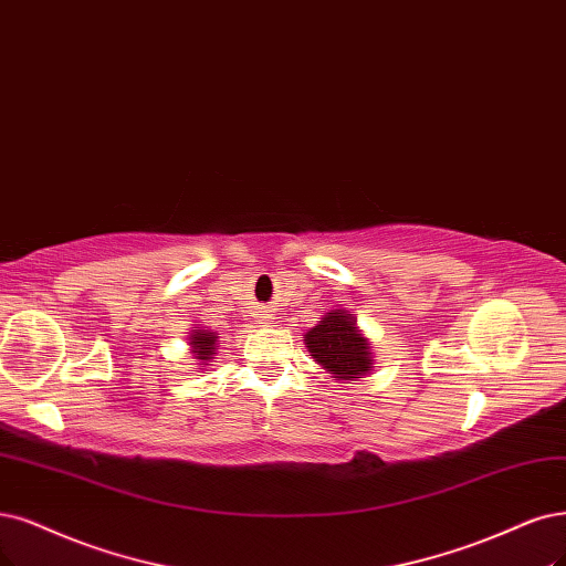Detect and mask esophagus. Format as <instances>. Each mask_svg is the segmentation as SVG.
Listing matches in <instances>:
<instances>
[{
	"instance_id": "1",
	"label": "esophagus",
	"mask_w": 566,
	"mask_h": 566,
	"mask_svg": "<svg viewBox=\"0 0 566 566\" xmlns=\"http://www.w3.org/2000/svg\"><path fill=\"white\" fill-rule=\"evenodd\" d=\"M270 319H272V317H270V315H265V317H263V322H261V324H268V322H270Z\"/></svg>"
}]
</instances>
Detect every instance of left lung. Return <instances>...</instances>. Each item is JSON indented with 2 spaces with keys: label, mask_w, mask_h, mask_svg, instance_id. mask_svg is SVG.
Returning a JSON list of instances; mask_svg holds the SVG:
<instances>
[{
  "label": "left lung",
  "mask_w": 566,
  "mask_h": 566,
  "mask_svg": "<svg viewBox=\"0 0 566 566\" xmlns=\"http://www.w3.org/2000/svg\"><path fill=\"white\" fill-rule=\"evenodd\" d=\"M305 345L310 357L338 380L361 378L373 368L370 343L345 310L326 312L322 322L305 333Z\"/></svg>",
  "instance_id": "obj_1"
}]
</instances>
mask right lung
<instances>
[{
  "label": "right lung",
  "mask_w": 566,
  "mask_h": 566,
  "mask_svg": "<svg viewBox=\"0 0 566 566\" xmlns=\"http://www.w3.org/2000/svg\"><path fill=\"white\" fill-rule=\"evenodd\" d=\"M217 333H212V331H205V328H196L193 333H191V347H193V354H196V359H200L202 364L205 361H209V359H214V354H217Z\"/></svg>",
  "instance_id": "obj_1"
}]
</instances>
